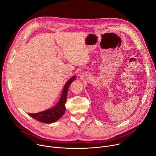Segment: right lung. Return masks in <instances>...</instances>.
<instances>
[{
    "mask_svg": "<svg viewBox=\"0 0 156 156\" xmlns=\"http://www.w3.org/2000/svg\"><path fill=\"white\" fill-rule=\"evenodd\" d=\"M75 80L76 76H73L65 83L63 89L61 97L58 102L54 107L42 111V112H41L36 114L28 113V114L33 119L41 122L46 123H52L59 120L65 112V102L66 100V96H67L69 87L70 84Z\"/></svg>",
    "mask_w": 156,
    "mask_h": 156,
    "instance_id": "right-lung-1",
    "label": "right lung"
}]
</instances>
